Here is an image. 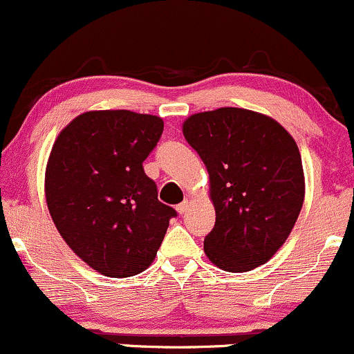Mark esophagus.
Segmentation results:
<instances>
[{
	"label": "esophagus",
	"mask_w": 354,
	"mask_h": 354,
	"mask_svg": "<svg viewBox=\"0 0 354 354\" xmlns=\"http://www.w3.org/2000/svg\"><path fill=\"white\" fill-rule=\"evenodd\" d=\"M188 203H189V201H188V200H185L183 203H180V205H178L176 209H178V213H180V215H185V213H186V209H188Z\"/></svg>",
	"instance_id": "obj_1"
}]
</instances>
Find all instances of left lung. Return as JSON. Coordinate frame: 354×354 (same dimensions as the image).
<instances>
[{"label":"left lung","mask_w":354,"mask_h":354,"mask_svg":"<svg viewBox=\"0 0 354 354\" xmlns=\"http://www.w3.org/2000/svg\"><path fill=\"white\" fill-rule=\"evenodd\" d=\"M183 136L208 169L216 213L205 236L209 262L227 272L266 263L284 245L304 203L294 138L275 119L240 107L189 115Z\"/></svg>","instance_id":"obj_1"}]
</instances>
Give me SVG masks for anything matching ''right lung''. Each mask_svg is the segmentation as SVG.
Here are the masks:
<instances>
[{
    "mask_svg": "<svg viewBox=\"0 0 354 354\" xmlns=\"http://www.w3.org/2000/svg\"><path fill=\"white\" fill-rule=\"evenodd\" d=\"M162 127L158 115L88 111L70 120L50 151V216L73 254L107 277L146 270L176 216L142 169Z\"/></svg>",
    "mask_w": 354,
    "mask_h": 354,
    "instance_id": "1",
    "label": "right lung"
}]
</instances>
